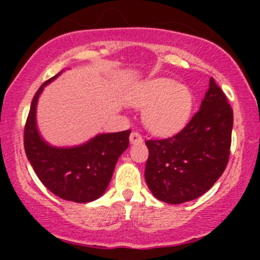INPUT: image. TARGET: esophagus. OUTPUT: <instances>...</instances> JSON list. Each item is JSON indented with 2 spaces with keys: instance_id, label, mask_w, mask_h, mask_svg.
Returning <instances> with one entry per match:
<instances>
[{
  "instance_id": "34e87169",
  "label": "esophagus",
  "mask_w": 260,
  "mask_h": 260,
  "mask_svg": "<svg viewBox=\"0 0 260 260\" xmlns=\"http://www.w3.org/2000/svg\"><path fill=\"white\" fill-rule=\"evenodd\" d=\"M129 141L132 145H138V143H142V136L138 132H132L129 136Z\"/></svg>"
}]
</instances>
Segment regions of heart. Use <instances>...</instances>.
<instances>
[{
    "mask_svg": "<svg viewBox=\"0 0 260 260\" xmlns=\"http://www.w3.org/2000/svg\"><path fill=\"white\" fill-rule=\"evenodd\" d=\"M192 91L169 78H154L138 84L129 103L146 107L145 124L157 135H172L182 129L193 109Z\"/></svg>",
    "mask_w": 260,
    "mask_h": 260,
    "instance_id": "heart-1",
    "label": "heart"
}]
</instances>
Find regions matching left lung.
<instances>
[{
    "label": "left lung",
    "instance_id": "1",
    "mask_svg": "<svg viewBox=\"0 0 260 260\" xmlns=\"http://www.w3.org/2000/svg\"><path fill=\"white\" fill-rule=\"evenodd\" d=\"M232 131V107L210 78L200 111L181 132L146 141L145 179L154 198L177 205L210 190L229 161Z\"/></svg>",
    "mask_w": 260,
    "mask_h": 260
}]
</instances>
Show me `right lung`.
Masks as SVG:
<instances>
[{"label": "right lung", "instance_id": "add662e5", "mask_svg": "<svg viewBox=\"0 0 260 260\" xmlns=\"http://www.w3.org/2000/svg\"><path fill=\"white\" fill-rule=\"evenodd\" d=\"M62 72L43 84L31 102L23 133L28 162L41 182L54 195L74 203H90L106 192L115 164L129 146L131 131L101 133L83 145H49L38 129L36 107L44 88Z\"/></svg>", "mask_w": 260, "mask_h": 260}]
</instances>
